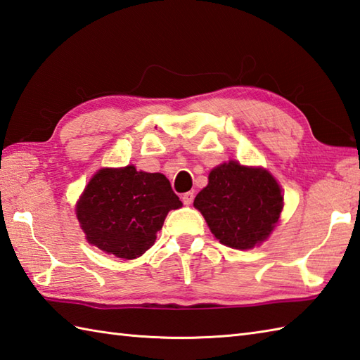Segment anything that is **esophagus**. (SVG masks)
<instances>
[{"mask_svg": "<svg viewBox=\"0 0 360 360\" xmlns=\"http://www.w3.org/2000/svg\"><path fill=\"white\" fill-rule=\"evenodd\" d=\"M193 200H194V193H191V191H189V193L181 195V202L185 205H191V203H193Z\"/></svg>", "mask_w": 360, "mask_h": 360, "instance_id": "obj_1", "label": "esophagus"}]
</instances>
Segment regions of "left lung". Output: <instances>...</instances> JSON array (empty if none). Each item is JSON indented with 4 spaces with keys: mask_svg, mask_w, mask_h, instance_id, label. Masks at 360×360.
Masks as SVG:
<instances>
[{
    "mask_svg": "<svg viewBox=\"0 0 360 360\" xmlns=\"http://www.w3.org/2000/svg\"><path fill=\"white\" fill-rule=\"evenodd\" d=\"M194 207L221 244L247 250L272 233L283 195L267 171L230 161L210 172L208 185L195 195Z\"/></svg>",
    "mask_w": 360,
    "mask_h": 360,
    "instance_id": "obj_1",
    "label": "left lung"
}]
</instances>
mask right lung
I'll return each mask as SVG.
<instances>
[{
    "label": "right lung",
    "instance_id": "obj_1",
    "mask_svg": "<svg viewBox=\"0 0 360 360\" xmlns=\"http://www.w3.org/2000/svg\"><path fill=\"white\" fill-rule=\"evenodd\" d=\"M181 207L163 174L101 169L77 202L86 240L116 258L135 259L155 244L167 212Z\"/></svg>",
    "mask_w": 360,
    "mask_h": 360
}]
</instances>
